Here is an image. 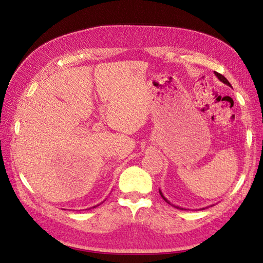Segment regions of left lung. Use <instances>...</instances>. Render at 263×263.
<instances>
[{
  "label": "left lung",
  "mask_w": 263,
  "mask_h": 263,
  "mask_svg": "<svg viewBox=\"0 0 263 263\" xmlns=\"http://www.w3.org/2000/svg\"><path fill=\"white\" fill-rule=\"evenodd\" d=\"M215 75H216V77L218 78V79H219L220 80V81L222 82V83H225V84H228V86H230L231 87V83L228 81V79H226L225 77H224V75H221V74H219V73H217V72H215ZM159 193H160V195H161V197L164 199V201H166L168 204H171V205H173V204L171 203V202H169L168 201V199L166 198V197H164V196L162 195V193H161V190H160L159 189ZM173 206H175L176 209H180V210H186V209H183V208H181V206H176V205H173ZM212 206V205H211ZM206 208H209V206H206ZM206 208H203V209H206Z\"/></svg>",
  "instance_id": "1"
}]
</instances>
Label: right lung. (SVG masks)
<instances>
[{
	"label": "right lung",
	"instance_id": "right-lung-1",
	"mask_svg": "<svg viewBox=\"0 0 263 263\" xmlns=\"http://www.w3.org/2000/svg\"><path fill=\"white\" fill-rule=\"evenodd\" d=\"M96 206H97V205H96ZM96 206H92V208H96Z\"/></svg>",
	"mask_w": 263,
	"mask_h": 263
}]
</instances>
